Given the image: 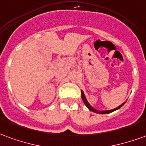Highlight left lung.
<instances>
[{
    "mask_svg": "<svg viewBox=\"0 0 146 146\" xmlns=\"http://www.w3.org/2000/svg\"><path fill=\"white\" fill-rule=\"evenodd\" d=\"M82 101L84 102V104H85V105H86V107H87V108L89 110H91V111H92V112L94 113H100V114H106V113H110L113 112V111H114V110H117L120 109L123 105H124L125 103H126V101L124 102V103H123V104H121V105H120L119 107H117V108H115V109H113V110H102V111H100V110H97L94 109L93 107L90 105V104L88 103V101H87V100H86V96H85V94H84L83 91H82Z\"/></svg>",
    "mask_w": 146,
    "mask_h": 146,
    "instance_id": "left-lung-1",
    "label": "left lung"
}]
</instances>
